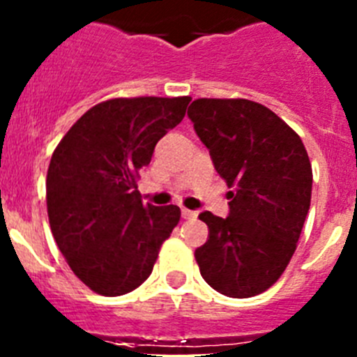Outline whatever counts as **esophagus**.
I'll return each instance as SVG.
<instances>
[{
	"label": "esophagus",
	"mask_w": 357,
	"mask_h": 357,
	"mask_svg": "<svg viewBox=\"0 0 357 357\" xmlns=\"http://www.w3.org/2000/svg\"><path fill=\"white\" fill-rule=\"evenodd\" d=\"M182 218H184V220H193V218H197V211L182 209Z\"/></svg>",
	"instance_id": "1"
}]
</instances>
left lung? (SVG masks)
I'll list each match as a JSON object with an SVG mask.
<instances>
[{
    "instance_id": "obj_1",
    "label": "left lung",
    "mask_w": 357,
    "mask_h": 357,
    "mask_svg": "<svg viewBox=\"0 0 357 357\" xmlns=\"http://www.w3.org/2000/svg\"><path fill=\"white\" fill-rule=\"evenodd\" d=\"M214 169L229 188V216L206 211L209 238L195 250L207 284L248 298L284 273L311 204L313 169L291 127L261 103L198 98L188 109Z\"/></svg>"
}]
</instances>
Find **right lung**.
<instances>
[{
	"instance_id": "1",
	"label": "right lung",
	"mask_w": 357,
	"mask_h": 357,
	"mask_svg": "<svg viewBox=\"0 0 357 357\" xmlns=\"http://www.w3.org/2000/svg\"><path fill=\"white\" fill-rule=\"evenodd\" d=\"M189 102L107 100L87 110L53 151L46 176L53 238L73 273L98 295L119 296L143 284L181 220L176 206H144L135 181Z\"/></svg>"
}]
</instances>
